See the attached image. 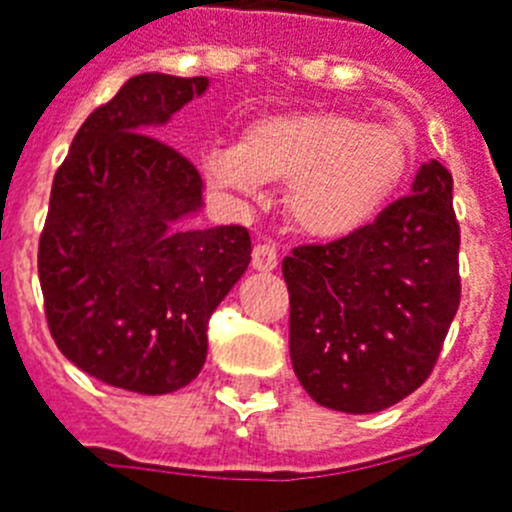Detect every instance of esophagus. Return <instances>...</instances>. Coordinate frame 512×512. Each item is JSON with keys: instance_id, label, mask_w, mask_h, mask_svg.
I'll return each instance as SVG.
<instances>
[{"instance_id": "1", "label": "esophagus", "mask_w": 512, "mask_h": 512, "mask_svg": "<svg viewBox=\"0 0 512 512\" xmlns=\"http://www.w3.org/2000/svg\"><path fill=\"white\" fill-rule=\"evenodd\" d=\"M253 269L256 272H274L277 269V248L269 246V243H261V246L253 248Z\"/></svg>"}]
</instances>
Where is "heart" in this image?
<instances>
[{
  "label": "heart",
  "instance_id": "heart-1",
  "mask_svg": "<svg viewBox=\"0 0 512 512\" xmlns=\"http://www.w3.org/2000/svg\"><path fill=\"white\" fill-rule=\"evenodd\" d=\"M413 162V135L329 109L269 114L230 149L206 154L214 188L253 193L287 183L285 214L308 238L342 240L369 227L398 193Z\"/></svg>",
  "mask_w": 512,
  "mask_h": 512
}]
</instances>
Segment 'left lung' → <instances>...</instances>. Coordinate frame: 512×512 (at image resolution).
<instances>
[{"instance_id": "8db88e82", "label": "left lung", "mask_w": 512, "mask_h": 512, "mask_svg": "<svg viewBox=\"0 0 512 512\" xmlns=\"http://www.w3.org/2000/svg\"><path fill=\"white\" fill-rule=\"evenodd\" d=\"M453 175L421 164L411 196L377 222L282 261L290 358L303 390L342 413H377L432 374L460 303Z\"/></svg>"}]
</instances>
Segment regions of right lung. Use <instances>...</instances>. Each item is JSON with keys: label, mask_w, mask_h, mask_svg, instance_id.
<instances>
[{"label": "right lung", "mask_w": 512, "mask_h": 512, "mask_svg": "<svg viewBox=\"0 0 512 512\" xmlns=\"http://www.w3.org/2000/svg\"><path fill=\"white\" fill-rule=\"evenodd\" d=\"M209 78L143 73L80 125L54 175L38 243L46 322L80 371L138 395L198 377L206 324L251 264L246 227L183 222L204 209L196 167L159 141Z\"/></svg>", "instance_id": "add662e5"}]
</instances>
